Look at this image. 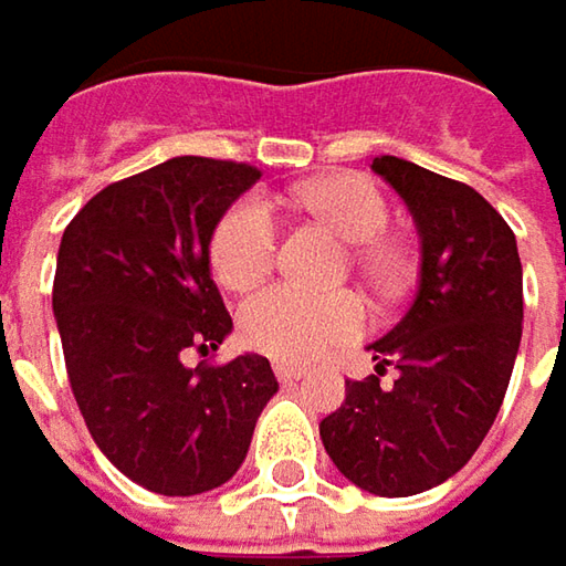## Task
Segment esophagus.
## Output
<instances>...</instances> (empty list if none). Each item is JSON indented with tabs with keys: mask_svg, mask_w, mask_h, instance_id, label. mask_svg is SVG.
<instances>
[{
	"mask_svg": "<svg viewBox=\"0 0 566 566\" xmlns=\"http://www.w3.org/2000/svg\"><path fill=\"white\" fill-rule=\"evenodd\" d=\"M273 374H276L280 384H296V380L305 377L303 367H293V364H273Z\"/></svg>",
	"mask_w": 566,
	"mask_h": 566,
	"instance_id": "1",
	"label": "esophagus"
}]
</instances>
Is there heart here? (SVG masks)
Wrapping results in <instances>:
<instances>
[{
    "label": "heart",
    "instance_id": "obj_1",
    "mask_svg": "<svg viewBox=\"0 0 566 566\" xmlns=\"http://www.w3.org/2000/svg\"><path fill=\"white\" fill-rule=\"evenodd\" d=\"M296 202L332 224L344 241L364 244V270L389 283L399 270L392 251L377 248L389 228L384 192L364 177H328L296 189ZM280 244V222L273 206L261 196L234 202L212 234V270L228 290H251L270 273ZM238 328L244 344L283 364H305L325 354L332 344L347 342L364 328V305L350 293L312 296L296 286H270L241 305Z\"/></svg>",
    "mask_w": 566,
    "mask_h": 566
}]
</instances>
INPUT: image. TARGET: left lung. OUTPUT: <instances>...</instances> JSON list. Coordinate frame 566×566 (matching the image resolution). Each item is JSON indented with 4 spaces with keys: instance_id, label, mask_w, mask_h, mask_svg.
<instances>
[{
    "instance_id": "1",
    "label": "left lung",
    "mask_w": 566,
    "mask_h": 566,
    "mask_svg": "<svg viewBox=\"0 0 566 566\" xmlns=\"http://www.w3.org/2000/svg\"><path fill=\"white\" fill-rule=\"evenodd\" d=\"M419 231L409 312L367 344L377 377L347 380L318 424L344 476L374 496H416L473 458L503 406L522 342V261L503 216L467 182L377 157ZM386 366L397 370L380 385Z\"/></svg>"
}]
</instances>
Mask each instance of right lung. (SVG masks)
Segmentation results:
<instances>
[{
    "label": "right lung",
    "mask_w": 566,
    "mask_h": 566,
    "mask_svg": "<svg viewBox=\"0 0 566 566\" xmlns=\"http://www.w3.org/2000/svg\"><path fill=\"white\" fill-rule=\"evenodd\" d=\"M258 180L248 164L174 157L105 186L61 238L54 318L76 406L102 454L160 496L228 483L280 389L261 354L182 364L231 335L209 244Z\"/></svg>",
    "instance_id": "1"
}]
</instances>
